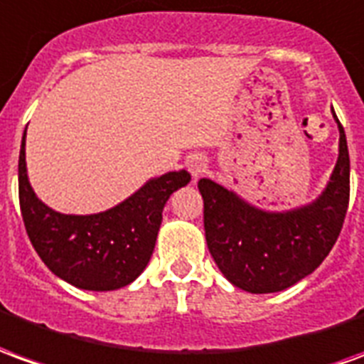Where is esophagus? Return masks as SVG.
I'll return each instance as SVG.
<instances>
[{"mask_svg":"<svg viewBox=\"0 0 364 364\" xmlns=\"http://www.w3.org/2000/svg\"><path fill=\"white\" fill-rule=\"evenodd\" d=\"M208 168V161H205V156L202 154H192L190 159H188V170L192 172V176L200 178Z\"/></svg>","mask_w":364,"mask_h":364,"instance_id":"34e87169","label":"esophagus"}]
</instances>
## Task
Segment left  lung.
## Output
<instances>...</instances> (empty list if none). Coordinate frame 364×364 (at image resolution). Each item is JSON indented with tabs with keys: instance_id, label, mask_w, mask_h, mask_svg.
I'll list each match as a JSON object with an SVG mask.
<instances>
[{
	"instance_id": "left-lung-1",
	"label": "left lung",
	"mask_w": 364,
	"mask_h": 364,
	"mask_svg": "<svg viewBox=\"0 0 364 364\" xmlns=\"http://www.w3.org/2000/svg\"><path fill=\"white\" fill-rule=\"evenodd\" d=\"M333 109V107H331ZM339 127V156L326 190L308 205L264 211L210 178L198 182L203 229L223 277L251 294L280 292L311 274L333 249L349 205V149Z\"/></svg>"
}]
</instances>
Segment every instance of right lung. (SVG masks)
<instances>
[{"instance_id": "add662e5", "label": "right lung", "mask_w": 364, "mask_h": 364, "mask_svg": "<svg viewBox=\"0 0 364 364\" xmlns=\"http://www.w3.org/2000/svg\"><path fill=\"white\" fill-rule=\"evenodd\" d=\"M25 135L19 153V205L41 260L56 277L82 290L107 292L131 284L151 260L164 203L172 192L186 186L190 174L186 170L166 172L112 210L66 215L50 210L33 192L25 162Z\"/></svg>"}]
</instances>
